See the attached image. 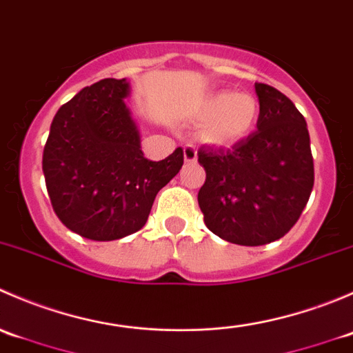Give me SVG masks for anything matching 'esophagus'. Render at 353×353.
Instances as JSON below:
<instances>
[{
  "label": "esophagus",
  "mask_w": 353,
  "mask_h": 353,
  "mask_svg": "<svg viewBox=\"0 0 353 353\" xmlns=\"http://www.w3.org/2000/svg\"><path fill=\"white\" fill-rule=\"evenodd\" d=\"M196 159H198L196 148L191 147V145H186V147H184V160L191 163V162H196Z\"/></svg>",
  "instance_id": "obj_1"
}]
</instances>
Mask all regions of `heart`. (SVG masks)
Returning a JSON list of instances; mask_svg holds the SVG:
<instances>
[{
  "label": "heart",
  "mask_w": 353,
  "mask_h": 353,
  "mask_svg": "<svg viewBox=\"0 0 353 353\" xmlns=\"http://www.w3.org/2000/svg\"><path fill=\"white\" fill-rule=\"evenodd\" d=\"M203 124L199 138L215 147H232L245 140L258 126L261 104L248 92L222 90L208 95L198 109Z\"/></svg>",
  "instance_id": "heart-1"
}]
</instances>
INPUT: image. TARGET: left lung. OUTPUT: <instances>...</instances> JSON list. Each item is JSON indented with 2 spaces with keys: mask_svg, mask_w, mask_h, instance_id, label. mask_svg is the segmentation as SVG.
Returning <instances> with one entry per match:
<instances>
[{
  "mask_svg": "<svg viewBox=\"0 0 353 353\" xmlns=\"http://www.w3.org/2000/svg\"><path fill=\"white\" fill-rule=\"evenodd\" d=\"M258 130L230 148H199L206 181L198 193L205 223L239 245L283 237L301 216L314 186L307 123L294 102L256 83Z\"/></svg>",
  "mask_w": 353,
  "mask_h": 353,
  "instance_id": "8db88e82",
  "label": "left lung"
}]
</instances>
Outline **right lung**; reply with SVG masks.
<instances>
[{
    "instance_id": "add662e5",
    "label": "right lung",
    "mask_w": 353,
    "mask_h": 353,
    "mask_svg": "<svg viewBox=\"0 0 353 353\" xmlns=\"http://www.w3.org/2000/svg\"><path fill=\"white\" fill-rule=\"evenodd\" d=\"M126 78H104L59 108L42 155L56 215L92 241H116L147 223L154 199L184 163L183 148L145 159L124 99Z\"/></svg>"
}]
</instances>
